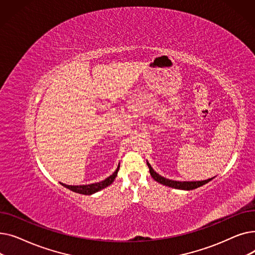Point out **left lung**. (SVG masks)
Wrapping results in <instances>:
<instances>
[{"label": "left lung", "mask_w": 255, "mask_h": 255, "mask_svg": "<svg viewBox=\"0 0 255 255\" xmlns=\"http://www.w3.org/2000/svg\"><path fill=\"white\" fill-rule=\"evenodd\" d=\"M146 164H148L149 166V169H150V173L152 178L160 183L162 185H165V186H168V187H171V188H176V189H180V190H193L195 188H198V187L203 186L207 183H209L213 178L211 179H208V180H205V181H193V182H180V181H172V180H169V179H166L164 177H161L159 175V173H157L151 166V164L146 161Z\"/></svg>", "instance_id": "1"}]
</instances>
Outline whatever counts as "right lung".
<instances>
[{"mask_svg": "<svg viewBox=\"0 0 255 255\" xmlns=\"http://www.w3.org/2000/svg\"><path fill=\"white\" fill-rule=\"evenodd\" d=\"M119 168H120V163H119L116 171L113 173V175H111L109 178H106L105 180H103L101 182H98V183H93V184H89V185H77V186L66 185V184L61 183V185L66 187V188H68L69 190H71L73 192H76V193H79V194H85V195H91V194H94V193H96V192L104 189L105 187L110 186L115 181V179L118 175Z\"/></svg>", "mask_w": 255, "mask_h": 255, "instance_id": "obj_1", "label": "right lung"}]
</instances>
